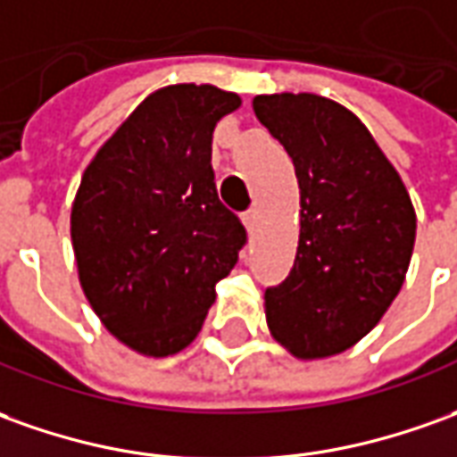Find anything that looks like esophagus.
<instances>
[{"mask_svg": "<svg viewBox=\"0 0 457 457\" xmlns=\"http://www.w3.org/2000/svg\"><path fill=\"white\" fill-rule=\"evenodd\" d=\"M256 216H259V213H256V209L246 211V213L241 216V221H244V226H246L248 234H251V231H253V226H256Z\"/></svg>", "mask_w": 457, "mask_h": 457, "instance_id": "34e87169", "label": "esophagus"}]
</instances>
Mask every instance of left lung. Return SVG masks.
<instances>
[{
  "mask_svg": "<svg viewBox=\"0 0 457 457\" xmlns=\"http://www.w3.org/2000/svg\"><path fill=\"white\" fill-rule=\"evenodd\" d=\"M253 112L294 162L301 234L294 269L266 291V323L298 361L338 355L383 319L415 244L401 174L343 104L319 94H261Z\"/></svg>",
  "mask_w": 457,
  "mask_h": 457,
  "instance_id": "obj_1",
  "label": "left lung"
}]
</instances>
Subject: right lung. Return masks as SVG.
Returning <instances> with one entry per match:
<instances>
[{"label": "right lung", "mask_w": 457, "mask_h": 457, "mask_svg": "<svg viewBox=\"0 0 457 457\" xmlns=\"http://www.w3.org/2000/svg\"><path fill=\"white\" fill-rule=\"evenodd\" d=\"M238 106L213 84L151 91L81 174L69 216L79 283L104 328L137 353L191 345L246 244L211 169L213 129Z\"/></svg>", "instance_id": "1"}]
</instances>
